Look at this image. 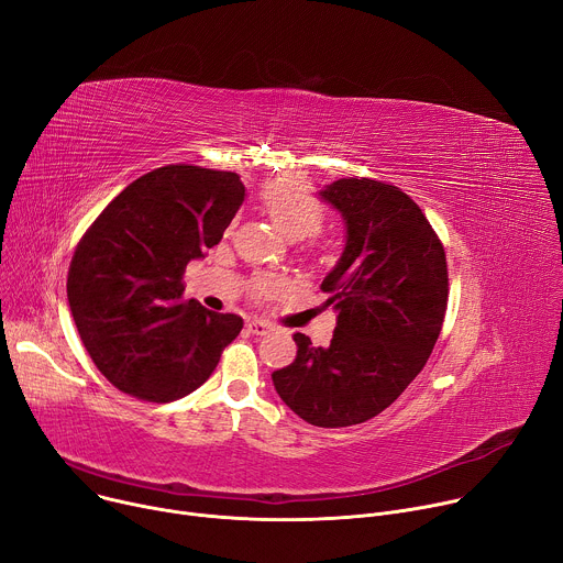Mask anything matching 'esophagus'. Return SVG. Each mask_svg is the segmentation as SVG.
<instances>
[{"instance_id":"34e87169","label":"esophagus","mask_w":563,"mask_h":563,"mask_svg":"<svg viewBox=\"0 0 563 563\" xmlns=\"http://www.w3.org/2000/svg\"><path fill=\"white\" fill-rule=\"evenodd\" d=\"M269 330H272V325L265 323V321H261V319H251V321L246 323V332H249V334H255V336H263V334H267Z\"/></svg>"}]
</instances>
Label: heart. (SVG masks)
<instances>
[{
    "instance_id": "1",
    "label": "heart",
    "mask_w": 563,
    "mask_h": 563,
    "mask_svg": "<svg viewBox=\"0 0 563 563\" xmlns=\"http://www.w3.org/2000/svg\"><path fill=\"white\" fill-rule=\"evenodd\" d=\"M261 203L272 218L274 227L289 240H305L317 235L323 227V207L319 197L294 177H278L261 190ZM283 289L278 278H261L255 291L274 296Z\"/></svg>"
}]
</instances>
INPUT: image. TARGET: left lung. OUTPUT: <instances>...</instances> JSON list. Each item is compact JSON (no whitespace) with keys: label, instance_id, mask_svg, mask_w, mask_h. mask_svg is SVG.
<instances>
[{"label":"left lung","instance_id":"1","mask_svg":"<svg viewBox=\"0 0 563 563\" xmlns=\"http://www.w3.org/2000/svg\"><path fill=\"white\" fill-rule=\"evenodd\" d=\"M319 195L345 222L343 253L321 283L336 328L328 347L296 332V360L272 379L298 418L339 429L379 416L420 375L442 330L449 274L440 238L397 186L347 177Z\"/></svg>","mask_w":563,"mask_h":563}]
</instances>
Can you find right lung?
I'll return each mask as SVG.
<instances>
[{
	"label": "right lung",
	"mask_w": 563,
	"mask_h": 563,
	"mask_svg": "<svg viewBox=\"0 0 563 563\" xmlns=\"http://www.w3.org/2000/svg\"><path fill=\"white\" fill-rule=\"evenodd\" d=\"M242 201L235 173L164 166L121 190L80 238L67 298L82 345L112 386L164 404L211 377L242 319L186 300L181 278L222 240Z\"/></svg>",
	"instance_id": "add662e5"
}]
</instances>
